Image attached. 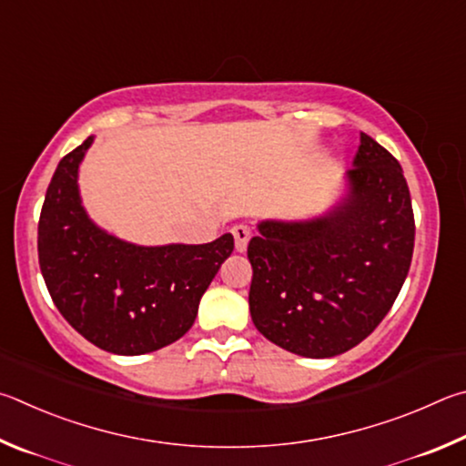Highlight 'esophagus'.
I'll use <instances>...</instances> for the list:
<instances>
[{
    "label": "esophagus",
    "mask_w": 466,
    "mask_h": 466,
    "mask_svg": "<svg viewBox=\"0 0 466 466\" xmlns=\"http://www.w3.org/2000/svg\"><path fill=\"white\" fill-rule=\"evenodd\" d=\"M231 233H233V238H235V249L239 251H246L248 249V243H249V238H251V231H249V227L248 225H235L233 228H231Z\"/></svg>",
    "instance_id": "34e87169"
}]
</instances>
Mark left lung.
<instances>
[{
    "instance_id": "1",
    "label": "left lung",
    "mask_w": 466,
    "mask_h": 466,
    "mask_svg": "<svg viewBox=\"0 0 466 466\" xmlns=\"http://www.w3.org/2000/svg\"><path fill=\"white\" fill-rule=\"evenodd\" d=\"M413 239L403 169L360 133L336 204L315 217L258 223L248 246L251 321L297 356L348 352L393 307L410 272Z\"/></svg>"
}]
</instances>
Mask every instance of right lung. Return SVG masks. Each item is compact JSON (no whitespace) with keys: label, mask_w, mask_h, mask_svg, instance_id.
I'll return each mask as SVG.
<instances>
[{"label":"right lung","mask_w":466,"mask_h":466,"mask_svg":"<svg viewBox=\"0 0 466 466\" xmlns=\"http://www.w3.org/2000/svg\"><path fill=\"white\" fill-rule=\"evenodd\" d=\"M87 137L59 161L38 220L40 272L59 313L94 346L141 356L174 344L192 328L198 305L233 235L200 246H137L96 225L79 192Z\"/></svg>","instance_id":"obj_1"}]
</instances>
